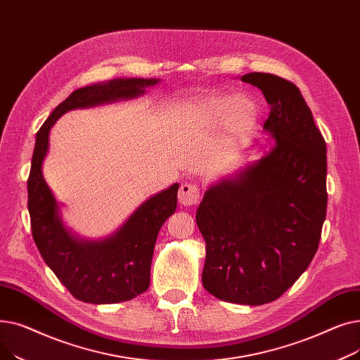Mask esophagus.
Wrapping results in <instances>:
<instances>
[{
    "mask_svg": "<svg viewBox=\"0 0 360 360\" xmlns=\"http://www.w3.org/2000/svg\"><path fill=\"white\" fill-rule=\"evenodd\" d=\"M178 200H179V204L184 205V207H193V205L198 204V201H200V185L197 182L185 181L179 188Z\"/></svg>",
    "mask_w": 360,
    "mask_h": 360,
    "instance_id": "obj_1",
    "label": "esophagus"
}]
</instances>
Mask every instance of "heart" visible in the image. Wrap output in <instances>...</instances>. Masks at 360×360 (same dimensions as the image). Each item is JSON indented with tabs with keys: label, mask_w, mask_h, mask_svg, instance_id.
I'll return each mask as SVG.
<instances>
[{
	"label": "heart",
	"mask_w": 360,
	"mask_h": 360,
	"mask_svg": "<svg viewBox=\"0 0 360 360\" xmlns=\"http://www.w3.org/2000/svg\"><path fill=\"white\" fill-rule=\"evenodd\" d=\"M201 113L212 122H223L232 118L235 128L247 129L257 118V106L251 99L216 96L201 105Z\"/></svg>",
	"instance_id": "heart-1"
}]
</instances>
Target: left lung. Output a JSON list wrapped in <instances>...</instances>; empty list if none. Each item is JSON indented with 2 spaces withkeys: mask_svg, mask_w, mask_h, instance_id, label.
Returning a JSON list of instances; mask_svg holds the SVG:
<instances>
[{
  "mask_svg": "<svg viewBox=\"0 0 360 360\" xmlns=\"http://www.w3.org/2000/svg\"><path fill=\"white\" fill-rule=\"evenodd\" d=\"M242 82L270 105L269 155L209 191L195 220L205 240L202 286L240 305L278 299L318 250L327 214V146L299 89L267 72Z\"/></svg>",
  "mask_w": 360,
  "mask_h": 360,
  "instance_id": "8db88e82",
  "label": "left lung"
}]
</instances>
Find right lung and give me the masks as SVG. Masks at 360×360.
Masks as SVG:
<instances>
[{
    "mask_svg": "<svg viewBox=\"0 0 360 360\" xmlns=\"http://www.w3.org/2000/svg\"><path fill=\"white\" fill-rule=\"evenodd\" d=\"M158 80L127 79L74 90L56 106L36 134L27 179V207L32 235L48 267L68 292L87 304H118L131 300L150 286V266L162 224L176 210L178 188L167 190L140 205L122 228L102 242L75 240L63 226L56 201L42 176L49 129L63 113L144 93Z\"/></svg>",
    "mask_w": 360,
    "mask_h": 360,
    "instance_id": "right-lung-1",
    "label": "right lung"
}]
</instances>
